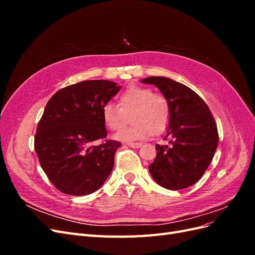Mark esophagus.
I'll return each mask as SVG.
<instances>
[{
	"label": "esophagus",
	"instance_id": "34e87169",
	"mask_svg": "<svg viewBox=\"0 0 255 255\" xmlns=\"http://www.w3.org/2000/svg\"><path fill=\"white\" fill-rule=\"evenodd\" d=\"M127 144L128 146H130V148H134V149H138V148H140V146H141L140 142H128Z\"/></svg>",
	"mask_w": 255,
	"mask_h": 255
}]
</instances>
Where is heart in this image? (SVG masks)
<instances>
[{"label":"heart","instance_id":"obj_1","mask_svg":"<svg viewBox=\"0 0 255 255\" xmlns=\"http://www.w3.org/2000/svg\"><path fill=\"white\" fill-rule=\"evenodd\" d=\"M119 107L112 102L102 106L101 117L104 125L113 129H119L125 125L128 115L133 123L122 128L115 138L125 142L142 140L151 134L163 130L170 119V105L165 96L155 94L148 87L132 85L121 92L118 98Z\"/></svg>","mask_w":255,"mask_h":255}]
</instances>
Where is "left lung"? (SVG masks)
Listing matches in <instances>:
<instances>
[{
  "instance_id": "8db88e82",
  "label": "left lung",
  "mask_w": 255,
  "mask_h": 255,
  "mask_svg": "<svg viewBox=\"0 0 255 255\" xmlns=\"http://www.w3.org/2000/svg\"><path fill=\"white\" fill-rule=\"evenodd\" d=\"M152 84L170 105V119L164 139L156 144V157L149 166L161 187L180 190L196 184L210 166L218 145V130L208 106L194 90L164 76L141 80Z\"/></svg>"
}]
</instances>
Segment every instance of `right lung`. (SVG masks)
<instances>
[{"mask_svg": "<svg viewBox=\"0 0 255 255\" xmlns=\"http://www.w3.org/2000/svg\"><path fill=\"white\" fill-rule=\"evenodd\" d=\"M120 88L111 81H84L58 90L45 106L35 151L51 183L64 194H92L111 174L121 143H94L107 136L101 110Z\"/></svg>", "mask_w": 255, "mask_h": 255, "instance_id": "1", "label": "right lung"}]
</instances>
